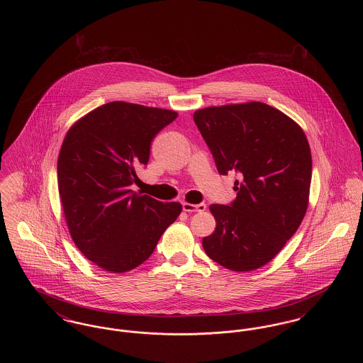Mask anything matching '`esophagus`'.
Instances as JSON below:
<instances>
[{"label": "esophagus", "mask_w": 363, "mask_h": 363, "mask_svg": "<svg viewBox=\"0 0 363 363\" xmlns=\"http://www.w3.org/2000/svg\"><path fill=\"white\" fill-rule=\"evenodd\" d=\"M182 208L185 212H203L206 211L207 206L204 203H200V204H190V203H182Z\"/></svg>", "instance_id": "obj_1"}]
</instances>
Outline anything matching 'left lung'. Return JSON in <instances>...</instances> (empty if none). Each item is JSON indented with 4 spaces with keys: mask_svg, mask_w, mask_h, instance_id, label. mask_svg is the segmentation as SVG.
<instances>
[{
    "mask_svg": "<svg viewBox=\"0 0 363 363\" xmlns=\"http://www.w3.org/2000/svg\"><path fill=\"white\" fill-rule=\"evenodd\" d=\"M219 174L237 172V199L212 204L215 231L203 238L209 259L247 272L265 265L301 225L309 203L311 154L302 128L261 102L213 106L193 114Z\"/></svg>",
    "mask_w": 363,
    "mask_h": 363,
    "instance_id": "1",
    "label": "left lung"
}]
</instances>
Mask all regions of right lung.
<instances>
[{"instance_id": "obj_1", "label": "right lung", "mask_w": 363, "mask_h": 363, "mask_svg": "<svg viewBox=\"0 0 363 363\" xmlns=\"http://www.w3.org/2000/svg\"><path fill=\"white\" fill-rule=\"evenodd\" d=\"M173 110L110 102L72 125L58 163V191L70 237L86 259L113 274L130 271L155 250L182 211L130 189Z\"/></svg>"}]
</instances>
